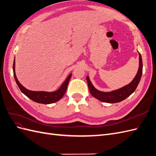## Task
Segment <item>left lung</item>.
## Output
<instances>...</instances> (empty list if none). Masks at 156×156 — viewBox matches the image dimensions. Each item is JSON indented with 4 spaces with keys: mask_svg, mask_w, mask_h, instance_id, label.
I'll return each mask as SVG.
<instances>
[{
    "mask_svg": "<svg viewBox=\"0 0 156 156\" xmlns=\"http://www.w3.org/2000/svg\"><path fill=\"white\" fill-rule=\"evenodd\" d=\"M139 67L136 75H135V78L133 79L129 84H127L124 87L120 88L116 90H113L111 92H101L95 88L89 79V77H87V81L88 83V86L89 88V91L94 98H96L98 100L101 101L108 103H118L123 101L127 97H129L132 93L137 87L138 84L140 82V80L142 77L143 73V61L141 55L139 53Z\"/></svg>",
    "mask_w": 156,
    "mask_h": 156,
    "instance_id": "8db88e82",
    "label": "left lung"
}]
</instances>
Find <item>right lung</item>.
Instances as JSON below:
<instances>
[{
    "instance_id": "obj_1",
    "label": "right lung",
    "mask_w": 156,
    "mask_h": 156,
    "mask_svg": "<svg viewBox=\"0 0 156 156\" xmlns=\"http://www.w3.org/2000/svg\"><path fill=\"white\" fill-rule=\"evenodd\" d=\"M13 75L15 78L16 82L17 84V86L21 90L22 93L25 94L28 98H30V100L34 101L36 103H43V104H50L56 101L60 100L61 98L63 97L64 94L66 91L68 83L70 80L72 74L69 75V76L65 80V81L61 85V87L57 90L54 92H44V91H32L29 90L23 87L22 84L19 82L17 78L16 77V72H15V58L13 60Z\"/></svg>"
}]
</instances>
